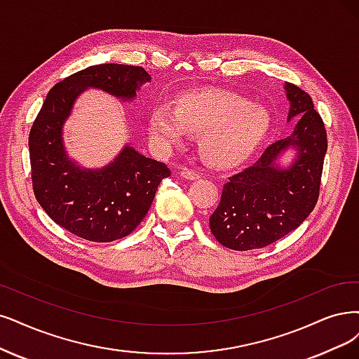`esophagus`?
Instances as JSON below:
<instances>
[{
  "label": "esophagus",
  "mask_w": 359,
  "mask_h": 359,
  "mask_svg": "<svg viewBox=\"0 0 359 359\" xmlns=\"http://www.w3.org/2000/svg\"><path fill=\"white\" fill-rule=\"evenodd\" d=\"M180 176H182L183 179H188V180H196V179H200V172L195 171V170L183 168V170L180 171Z\"/></svg>",
  "instance_id": "1"
}]
</instances>
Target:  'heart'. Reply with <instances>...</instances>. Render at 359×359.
Masks as SVG:
<instances>
[{"mask_svg":"<svg viewBox=\"0 0 359 359\" xmlns=\"http://www.w3.org/2000/svg\"><path fill=\"white\" fill-rule=\"evenodd\" d=\"M271 130V114L231 91L203 88L184 93L175 109L156 104L148 131L156 146L170 149L188 133L201 135L200 149L208 163L222 168L240 165L253 155Z\"/></svg>","mask_w":359,"mask_h":359,"instance_id":"obj_1","label":"heart"}]
</instances>
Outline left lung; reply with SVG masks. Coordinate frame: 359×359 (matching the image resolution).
Instances as JSON below:
<instances>
[{
  "mask_svg": "<svg viewBox=\"0 0 359 359\" xmlns=\"http://www.w3.org/2000/svg\"><path fill=\"white\" fill-rule=\"evenodd\" d=\"M284 90L290 102L287 121L299 118L293 133L268 146L253 165L229 177L210 216L211 233L231 250L263 248L281 240L300 226L318 201L327 152L325 127L306 91L290 83ZM288 150H294L295 156L284 168L279 161Z\"/></svg>",
  "mask_w": 359,
  "mask_h": 359,
  "instance_id": "obj_1",
  "label": "left lung"
}]
</instances>
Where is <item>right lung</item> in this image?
Returning <instances> with one entry per match:
<instances>
[{
  "instance_id": "1",
  "label": "right lung",
  "mask_w": 359,
  "mask_h": 359,
  "mask_svg": "<svg viewBox=\"0 0 359 359\" xmlns=\"http://www.w3.org/2000/svg\"><path fill=\"white\" fill-rule=\"evenodd\" d=\"M151 75L140 66L103 63L72 74L53 87L29 133L36 201L59 226L87 241L111 243L135 231L171 172L128 143L102 168H84L68 156L63 124L87 88L128 102Z\"/></svg>"
}]
</instances>
